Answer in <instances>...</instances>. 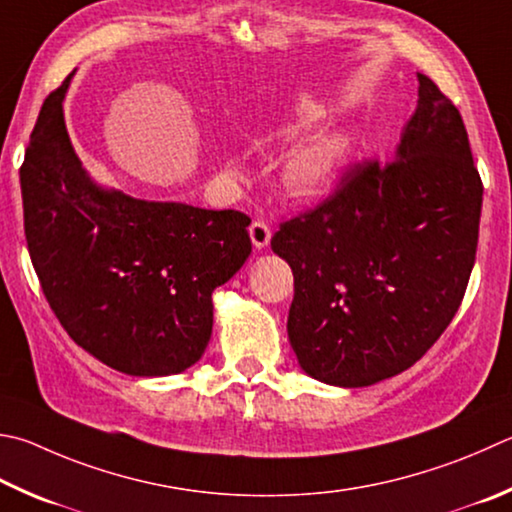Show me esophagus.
Masks as SVG:
<instances>
[{
    "instance_id": "34e87169",
    "label": "esophagus",
    "mask_w": 512,
    "mask_h": 512,
    "mask_svg": "<svg viewBox=\"0 0 512 512\" xmlns=\"http://www.w3.org/2000/svg\"><path fill=\"white\" fill-rule=\"evenodd\" d=\"M250 239H253L255 248H266L268 241H271V226H268L264 219L253 221V224H250Z\"/></svg>"
}]
</instances>
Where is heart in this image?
I'll list each match as a JSON object with an SVG mask.
<instances>
[{"label":"heart","instance_id":"obj_1","mask_svg":"<svg viewBox=\"0 0 512 512\" xmlns=\"http://www.w3.org/2000/svg\"><path fill=\"white\" fill-rule=\"evenodd\" d=\"M309 120L297 118L275 129L277 141H295L309 129ZM347 136L338 129L315 134L291 154L284 167V185L295 197H315L329 188L347 154Z\"/></svg>","mask_w":512,"mask_h":512}]
</instances>
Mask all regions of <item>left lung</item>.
Wrapping results in <instances>:
<instances>
[{
	"mask_svg": "<svg viewBox=\"0 0 512 512\" xmlns=\"http://www.w3.org/2000/svg\"><path fill=\"white\" fill-rule=\"evenodd\" d=\"M483 185L459 109L418 73L392 161H362L271 239L293 271L288 340L338 387L410 369L448 329L475 266Z\"/></svg>",
	"mask_w": 512,
	"mask_h": 512,
	"instance_id": "left-lung-1",
	"label": "left lung"
}]
</instances>
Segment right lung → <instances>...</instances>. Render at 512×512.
Wrapping results in <instances>:
<instances>
[{"instance_id": "obj_1", "label": "right lung", "mask_w": 512, "mask_h": 512, "mask_svg": "<svg viewBox=\"0 0 512 512\" xmlns=\"http://www.w3.org/2000/svg\"><path fill=\"white\" fill-rule=\"evenodd\" d=\"M69 80L44 100L20 167L33 268L91 356L129 376L181 374L210 342L212 291L253 250L250 219L96 185L64 125Z\"/></svg>"}]
</instances>
